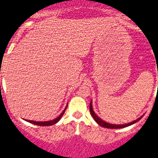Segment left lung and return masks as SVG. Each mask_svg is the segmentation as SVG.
<instances>
[{"label": "left lung", "mask_w": 158, "mask_h": 158, "mask_svg": "<svg viewBox=\"0 0 158 158\" xmlns=\"http://www.w3.org/2000/svg\"><path fill=\"white\" fill-rule=\"evenodd\" d=\"M89 110H90V113H91V114H92V118H94V120L97 122V123L99 124L100 126H101V127H103L110 128V129H118V128L127 127H128V126L132 125V124L135 123H137L138 121H139V120H140V118H142V117H140V118H139L136 119V120H135V121L131 122V123H130L118 124H118H110V123H106V122H105L101 118H100L99 117L97 116V115L95 114L94 110H93V109H92V101L90 102V107H89Z\"/></svg>", "instance_id": "obj_1"}]
</instances>
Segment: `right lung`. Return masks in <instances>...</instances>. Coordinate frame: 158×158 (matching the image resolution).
<instances>
[{"label":"right lung","mask_w":158,"mask_h":158,"mask_svg":"<svg viewBox=\"0 0 158 158\" xmlns=\"http://www.w3.org/2000/svg\"><path fill=\"white\" fill-rule=\"evenodd\" d=\"M66 108H67V106H66V107L65 108V110L62 111V113H61V114L59 115L57 118H56L53 119V120H51V121L35 122V121H31V120H26V121H27L28 123H32V124H35V125H38V126H42V127H44V126H52V125H53V124L57 123V122H58L59 120L61 118V117H62V115L64 114V113H65V110H66Z\"/></svg>","instance_id":"1"}]
</instances>
